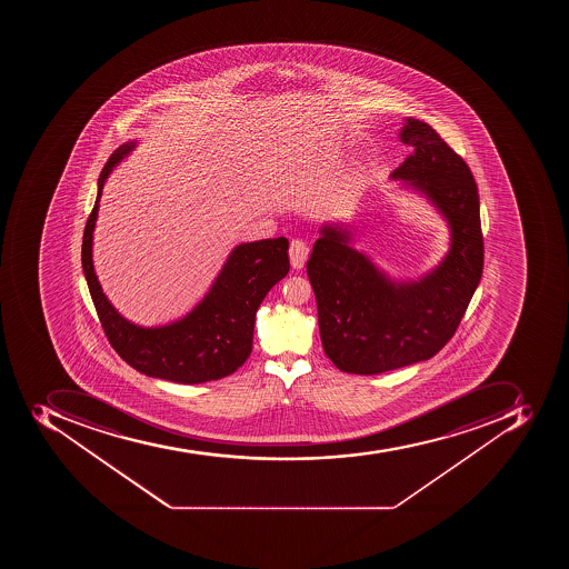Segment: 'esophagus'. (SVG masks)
I'll return each instance as SVG.
<instances>
[{
	"label": "esophagus",
	"mask_w": 569,
	"mask_h": 569,
	"mask_svg": "<svg viewBox=\"0 0 569 569\" xmlns=\"http://www.w3.org/2000/svg\"><path fill=\"white\" fill-rule=\"evenodd\" d=\"M290 263L293 269L300 270L308 260L309 249L302 240H291L290 242Z\"/></svg>",
	"instance_id": "1"
}]
</instances>
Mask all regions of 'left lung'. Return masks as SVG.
Masks as SVG:
<instances>
[{"label": "left lung", "instance_id": "8db88e82", "mask_svg": "<svg viewBox=\"0 0 569 569\" xmlns=\"http://www.w3.org/2000/svg\"><path fill=\"white\" fill-rule=\"evenodd\" d=\"M399 137L412 154L391 179L438 210L450 231V247L435 269L403 281L390 278L352 246V226H320L308 260L320 338L336 368L358 376L436 356L461 323L482 278L480 202L470 167L427 122L409 117Z\"/></svg>", "mask_w": 569, "mask_h": 569}]
</instances>
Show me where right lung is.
I'll list each match as a JSON object with an SVG mask.
<instances>
[{
    "instance_id": "obj_1",
    "label": "right lung",
    "mask_w": 569,
    "mask_h": 569,
    "mask_svg": "<svg viewBox=\"0 0 569 569\" xmlns=\"http://www.w3.org/2000/svg\"><path fill=\"white\" fill-rule=\"evenodd\" d=\"M134 148L137 140L122 143L108 158L83 231L81 267L99 322L116 352L143 376L178 385H201L231 376L251 356L256 311L290 270L288 240L267 238L234 247L207 296L184 317L154 327L130 322L113 308L99 284L92 240L108 176Z\"/></svg>"
}]
</instances>
